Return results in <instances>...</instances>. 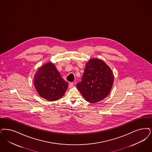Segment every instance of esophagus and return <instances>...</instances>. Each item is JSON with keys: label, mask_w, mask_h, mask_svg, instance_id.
<instances>
[{"label": "esophagus", "mask_w": 152, "mask_h": 152, "mask_svg": "<svg viewBox=\"0 0 152 152\" xmlns=\"http://www.w3.org/2000/svg\"><path fill=\"white\" fill-rule=\"evenodd\" d=\"M73 85H74V83H70L69 84V85H68V87H69V88H72V87H73Z\"/></svg>", "instance_id": "esophagus-1"}]
</instances>
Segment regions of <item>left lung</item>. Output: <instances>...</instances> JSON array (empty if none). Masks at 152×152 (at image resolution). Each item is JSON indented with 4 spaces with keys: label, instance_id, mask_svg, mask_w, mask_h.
<instances>
[{
    "label": "left lung",
    "instance_id": "1",
    "mask_svg": "<svg viewBox=\"0 0 152 152\" xmlns=\"http://www.w3.org/2000/svg\"><path fill=\"white\" fill-rule=\"evenodd\" d=\"M113 83L110 68L102 60L91 59L86 64L81 81L76 86L86 101L96 103L108 96Z\"/></svg>",
    "mask_w": 152,
    "mask_h": 152
}]
</instances>
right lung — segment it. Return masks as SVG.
I'll return each mask as SVG.
<instances>
[{
	"instance_id": "obj_1",
	"label": "right lung",
	"mask_w": 152,
	"mask_h": 152,
	"mask_svg": "<svg viewBox=\"0 0 152 152\" xmlns=\"http://www.w3.org/2000/svg\"><path fill=\"white\" fill-rule=\"evenodd\" d=\"M34 85L41 97L49 101H54L64 94L68 84L61 77L54 64L49 62L37 71Z\"/></svg>"
}]
</instances>
